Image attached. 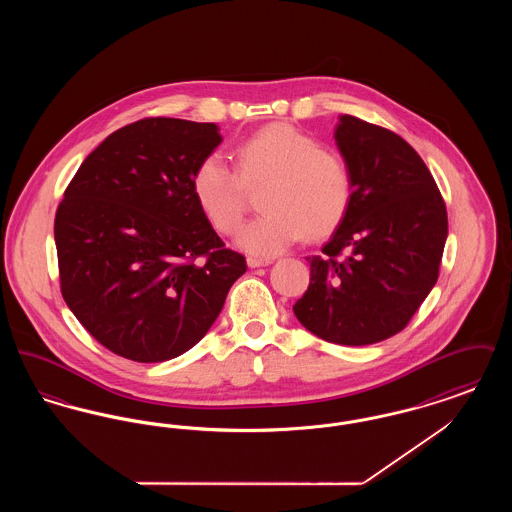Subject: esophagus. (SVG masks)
I'll use <instances>...</instances> for the list:
<instances>
[{"mask_svg": "<svg viewBox=\"0 0 512 512\" xmlns=\"http://www.w3.org/2000/svg\"><path fill=\"white\" fill-rule=\"evenodd\" d=\"M272 261L270 259H259V257H247V265L251 268L267 267Z\"/></svg>", "mask_w": 512, "mask_h": 512, "instance_id": "esophagus-1", "label": "esophagus"}]
</instances>
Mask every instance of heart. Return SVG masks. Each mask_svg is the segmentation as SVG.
I'll return each instance as SVG.
<instances>
[{"label": "heart", "mask_w": 512, "mask_h": 512, "mask_svg": "<svg viewBox=\"0 0 512 512\" xmlns=\"http://www.w3.org/2000/svg\"><path fill=\"white\" fill-rule=\"evenodd\" d=\"M236 171L219 153L205 155L192 172V194L203 217L222 234L240 230L247 190H261L265 211L249 222L238 244L253 255H278L305 234H334L353 203V172L345 157L288 122H272L234 149Z\"/></svg>", "instance_id": "obj_1"}]
</instances>
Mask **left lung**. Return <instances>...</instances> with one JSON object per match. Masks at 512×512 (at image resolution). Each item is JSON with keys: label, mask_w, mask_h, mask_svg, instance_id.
<instances>
[{"label": "left lung", "mask_w": 512, "mask_h": 512, "mask_svg": "<svg viewBox=\"0 0 512 512\" xmlns=\"http://www.w3.org/2000/svg\"><path fill=\"white\" fill-rule=\"evenodd\" d=\"M353 203L293 305L318 338L370 345L399 334L438 282L447 209L420 155L388 128L343 115L336 128Z\"/></svg>", "instance_id": "8db88e82"}]
</instances>
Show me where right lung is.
Returning a JSON list of instances; mask_svg holds the SVG:
<instances>
[{"label": "right lung", "mask_w": 512, "mask_h": 512, "mask_svg": "<svg viewBox=\"0 0 512 512\" xmlns=\"http://www.w3.org/2000/svg\"><path fill=\"white\" fill-rule=\"evenodd\" d=\"M220 142L213 122L126 124L84 159L57 207L63 299L119 357L161 363L192 349L247 270L192 194L195 165Z\"/></svg>", "instance_id": "obj_1"}]
</instances>
